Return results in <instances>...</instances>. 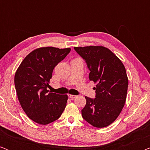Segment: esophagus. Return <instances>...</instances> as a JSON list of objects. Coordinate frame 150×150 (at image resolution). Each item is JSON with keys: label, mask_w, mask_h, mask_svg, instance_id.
<instances>
[{"label": "esophagus", "mask_w": 150, "mask_h": 150, "mask_svg": "<svg viewBox=\"0 0 150 150\" xmlns=\"http://www.w3.org/2000/svg\"><path fill=\"white\" fill-rule=\"evenodd\" d=\"M68 97L69 98H71V99H73V98H75L76 97V96L75 95H71V94H68Z\"/></svg>", "instance_id": "1"}]
</instances>
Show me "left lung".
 Segmentation results:
<instances>
[{
  "label": "left lung",
  "instance_id": "obj_1",
  "mask_svg": "<svg viewBox=\"0 0 150 150\" xmlns=\"http://www.w3.org/2000/svg\"><path fill=\"white\" fill-rule=\"evenodd\" d=\"M85 59L89 68V80L96 84V98L86 96L82 116L96 128L111 124L124 108L128 79L122 61L112 51L102 46L74 47Z\"/></svg>",
  "mask_w": 150,
  "mask_h": 150
}]
</instances>
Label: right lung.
I'll return each mask as SVG.
<instances>
[{
  "instance_id": "right-lung-1",
  "label": "right lung",
  "mask_w": 150,
  "mask_h": 150,
  "mask_svg": "<svg viewBox=\"0 0 150 150\" xmlns=\"http://www.w3.org/2000/svg\"><path fill=\"white\" fill-rule=\"evenodd\" d=\"M71 48L42 47L30 52L20 63L14 77L16 93L22 109L33 122L47 125L60 117L67 95L47 90L54 67L63 60Z\"/></svg>"
}]
</instances>
